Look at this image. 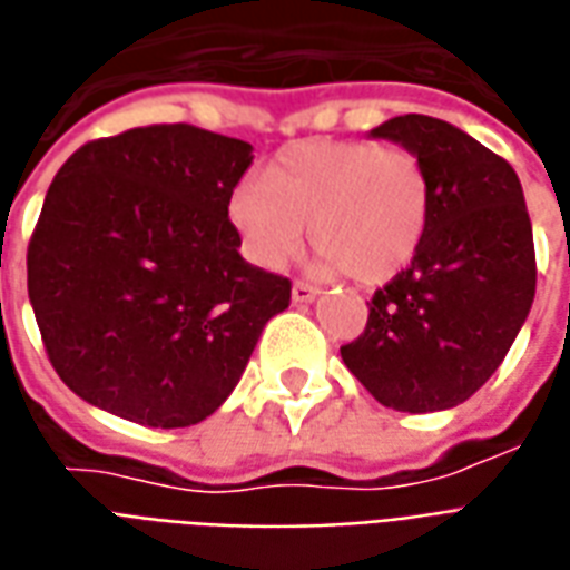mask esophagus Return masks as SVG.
Masks as SVG:
<instances>
[{"label":"esophagus","mask_w":570,"mask_h":570,"mask_svg":"<svg viewBox=\"0 0 570 570\" xmlns=\"http://www.w3.org/2000/svg\"><path fill=\"white\" fill-rule=\"evenodd\" d=\"M291 297H294V303H313L315 297H318V288H315V285H309V282H294Z\"/></svg>","instance_id":"1"}]
</instances>
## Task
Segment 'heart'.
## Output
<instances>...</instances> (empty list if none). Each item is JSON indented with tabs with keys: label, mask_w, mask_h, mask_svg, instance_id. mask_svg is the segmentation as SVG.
<instances>
[{
	"label": "heart",
	"mask_w": 570,
	"mask_h": 570,
	"mask_svg": "<svg viewBox=\"0 0 570 570\" xmlns=\"http://www.w3.org/2000/svg\"><path fill=\"white\" fill-rule=\"evenodd\" d=\"M227 215L257 267L279 269L309 224L322 273L346 269L361 285H380L416 257L431 218V185L404 145L313 139L285 148L264 181L236 185Z\"/></svg>",
	"instance_id": "obj_1"
}]
</instances>
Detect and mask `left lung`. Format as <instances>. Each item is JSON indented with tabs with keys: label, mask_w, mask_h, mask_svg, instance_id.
<instances>
[{
	"label": "left lung",
	"mask_w": 570,
	"mask_h": 570,
	"mask_svg": "<svg viewBox=\"0 0 570 570\" xmlns=\"http://www.w3.org/2000/svg\"><path fill=\"white\" fill-rule=\"evenodd\" d=\"M416 154L431 218L410 267L373 294L367 327L343 364L401 413L468 401L513 346L534 301V239L522 185L504 157L428 115L371 130Z\"/></svg>",
	"instance_id": "1"
}]
</instances>
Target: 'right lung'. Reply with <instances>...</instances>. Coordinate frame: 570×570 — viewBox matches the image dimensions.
<instances>
[{
	"label": "right lung",
	"mask_w": 570,
	"mask_h": 570,
	"mask_svg": "<svg viewBox=\"0 0 570 570\" xmlns=\"http://www.w3.org/2000/svg\"><path fill=\"white\" fill-rule=\"evenodd\" d=\"M252 145L190 124L94 139L60 166L27 248V288L57 376L87 404L188 428L234 392L291 303L252 267L227 199Z\"/></svg>",
	"instance_id": "add662e5"
}]
</instances>
